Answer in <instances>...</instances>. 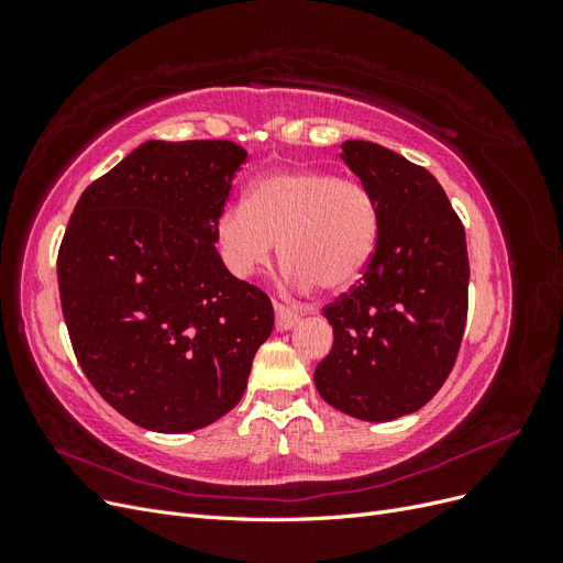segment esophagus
I'll use <instances>...</instances> for the list:
<instances>
[{"label":"esophagus","instance_id":"obj_1","mask_svg":"<svg viewBox=\"0 0 563 563\" xmlns=\"http://www.w3.org/2000/svg\"><path fill=\"white\" fill-rule=\"evenodd\" d=\"M275 321H277V331H291L296 323L300 321V314L291 308H286L282 302H275Z\"/></svg>","mask_w":563,"mask_h":563}]
</instances>
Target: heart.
<instances>
[{"instance_id": "b5f03b06", "label": "heart", "mask_w": 563, "mask_h": 563, "mask_svg": "<svg viewBox=\"0 0 563 563\" xmlns=\"http://www.w3.org/2000/svg\"><path fill=\"white\" fill-rule=\"evenodd\" d=\"M380 240L378 201L360 180L317 168H282L246 190L216 220V244L234 277L258 275L275 258L298 291H347L362 279Z\"/></svg>"}]
</instances>
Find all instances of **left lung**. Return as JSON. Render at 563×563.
I'll use <instances>...</instances> for the list:
<instances>
[{"label":"left lung","instance_id":"8db88e82","mask_svg":"<svg viewBox=\"0 0 563 563\" xmlns=\"http://www.w3.org/2000/svg\"><path fill=\"white\" fill-rule=\"evenodd\" d=\"M340 157L378 201L380 240L360 284L323 308L333 347L314 385L338 411L385 422L428 404L455 364L467 321L465 228L428 168L368 141H345Z\"/></svg>","mask_w":563,"mask_h":563}]
</instances>
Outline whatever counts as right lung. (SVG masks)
I'll return each instance as SVG.
<instances>
[{
	"mask_svg": "<svg viewBox=\"0 0 563 563\" xmlns=\"http://www.w3.org/2000/svg\"><path fill=\"white\" fill-rule=\"evenodd\" d=\"M246 157L232 141H147L81 192L67 223L58 291L77 362L145 430L195 432L232 411L275 327L267 294L216 251Z\"/></svg>",
	"mask_w": 563,
	"mask_h": 563,
	"instance_id": "obj_1",
	"label": "right lung"
}]
</instances>
